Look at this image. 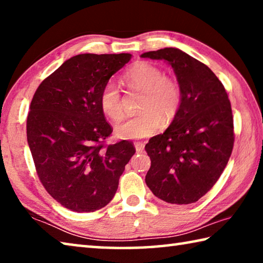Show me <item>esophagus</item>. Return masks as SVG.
<instances>
[{"mask_svg": "<svg viewBox=\"0 0 263 263\" xmlns=\"http://www.w3.org/2000/svg\"><path fill=\"white\" fill-rule=\"evenodd\" d=\"M135 147H136V151H137L138 153H141L142 151H144L145 145L142 144V142H139V141H138V142H136V144H135Z\"/></svg>", "mask_w": 263, "mask_h": 263, "instance_id": "34e87169", "label": "esophagus"}]
</instances>
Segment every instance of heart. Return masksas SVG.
I'll list each match as a JSON object with an SVG mask.
<instances>
[{"instance_id":"b5f03b06","label":"heart","mask_w":263,"mask_h":263,"mask_svg":"<svg viewBox=\"0 0 263 263\" xmlns=\"http://www.w3.org/2000/svg\"><path fill=\"white\" fill-rule=\"evenodd\" d=\"M124 80L130 90L141 91L138 103L140 112L116 125V135L119 138L135 140L147 138L161 127V117L164 121L174 118L182 102V90L176 80L164 77L161 68L148 62L133 66ZM100 106L114 121L123 116V97L115 82H106L102 88Z\"/></svg>"}]
</instances>
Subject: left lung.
<instances>
[{
    "label": "left lung",
    "instance_id": "obj_1",
    "mask_svg": "<svg viewBox=\"0 0 263 263\" xmlns=\"http://www.w3.org/2000/svg\"><path fill=\"white\" fill-rule=\"evenodd\" d=\"M141 58L168 61L182 90L171 126L145 146L151 158L146 184L167 203H195L216 184L232 153L234 127L228 92L206 65L179 48L146 52Z\"/></svg>",
    "mask_w": 263,
    "mask_h": 263
}]
</instances>
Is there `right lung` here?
Here are the masks:
<instances>
[{"instance_id": "right-lung-1", "label": "right lung", "mask_w": 263, "mask_h": 263, "mask_svg": "<svg viewBox=\"0 0 263 263\" xmlns=\"http://www.w3.org/2000/svg\"><path fill=\"white\" fill-rule=\"evenodd\" d=\"M130 53L79 54L39 84L26 119L35 172L58 203L75 212L104 208L136 153L131 141L105 144L112 127L100 106L109 79Z\"/></svg>"}]
</instances>
